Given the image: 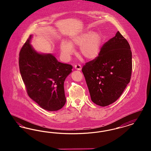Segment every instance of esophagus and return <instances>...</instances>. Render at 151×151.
<instances>
[{
	"instance_id": "34e87169",
	"label": "esophagus",
	"mask_w": 151,
	"mask_h": 151,
	"mask_svg": "<svg viewBox=\"0 0 151 151\" xmlns=\"http://www.w3.org/2000/svg\"><path fill=\"white\" fill-rule=\"evenodd\" d=\"M75 68L77 70H81V65H75Z\"/></svg>"
}]
</instances>
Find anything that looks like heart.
Returning <instances> with one entry per match:
<instances>
[{"mask_svg": "<svg viewBox=\"0 0 151 151\" xmlns=\"http://www.w3.org/2000/svg\"><path fill=\"white\" fill-rule=\"evenodd\" d=\"M102 37L97 32H86L72 37L70 42L63 41L60 43L61 54L65 60H68L74 51L75 46H80V54L87 59L97 57L100 52Z\"/></svg>", "mask_w": 151, "mask_h": 151, "instance_id": "heart-1", "label": "heart"}]
</instances>
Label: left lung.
<instances>
[{
    "mask_svg": "<svg viewBox=\"0 0 151 151\" xmlns=\"http://www.w3.org/2000/svg\"><path fill=\"white\" fill-rule=\"evenodd\" d=\"M132 67L129 43L117 32L104 44L99 56L82 68L94 103L106 106L117 100L129 83Z\"/></svg>",
    "mask_w": 151,
    "mask_h": 151,
    "instance_id": "obj_1",
    "label": "left lung"
}]
</instances>
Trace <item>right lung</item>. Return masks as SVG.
<instances>
[{"mask_svg":"<svg viewBox=\"0 0 151 151\" xmlns=\"http://www.w3.org/2000/svg\"><path fill=\"white\" fill-rule=\"evenodd\" d=\"M30 35L19 54V68L30 98L47 111L65 105L64 82L72 72L71 65L58 62L51 54H40L30 44Z\"/></svg>","mask_w":151,"mask_h":151,"instance_id":"add662e5","label":"right lung"}]
</instances>
